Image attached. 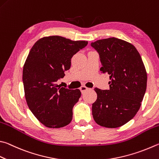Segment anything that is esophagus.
Returning a JSON list of instances; mask_svg holds the SVG:
<instances>
[{
  "label": "esophagus",
  "instance_id": "obj_1",
  "mask_svg": "<svg viewBox=\"0 0 159 159\" xmlns=\"http://www.w3.org/2000/svg\"><path fill=\"white\" fill-rule=\"evenodd\" d=\"M88 88L87 87H85V86H81V87L80 88V90L81 91L82 93H84V92L86 90H88Z\"/></svg>",
  "mask_w": 159,
  "mask_h": 159
}]
</instances>
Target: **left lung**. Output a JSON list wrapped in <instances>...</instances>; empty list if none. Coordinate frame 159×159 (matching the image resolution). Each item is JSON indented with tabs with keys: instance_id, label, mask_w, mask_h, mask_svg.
Instances as JSON below:
<instances>
[{
	"instance_id": "left-lung-1",
	"label": "left lung",
	"mask_w": 159,
	"mask_h": 159,
	"mask_svg": "<svg viewBox=\"0 0 159 159\" xmlns=\"http://www.w3.org/2000/svg\"><path fill=\"white\" fill-rule=\"evenodd\" d=\"M99 55L103 74H108L110 89L95 88L92 116L98 125L117 128L131 120L140 109L145 94L148 76L140 53L131 43L110 37L91 43Z\"/></svg>"
}]
</instances>
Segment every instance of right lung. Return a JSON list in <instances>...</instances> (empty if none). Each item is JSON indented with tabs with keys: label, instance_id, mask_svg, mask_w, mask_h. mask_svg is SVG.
Returning <instances> with one entry per match:
<instances>
[{
	"label": "right lung",
	"instance_id": "obj_1",
	"mask_svg": "<svg viewBox=\"0 0 159 159\" xmlns=\"http://www.w3.org/2000/svg\"><path fill=\"white\" fill-rule=\"evenodd\" d=\"M88 43L55 35L42 37L31 48L23 68L25 97L33 114L47 127H63L72 120V109L81 92L56 82L70 70L74 55Z\"/></svg>",
	"mask_w": 159,
	"mask_h": 159
}]
</instances>
